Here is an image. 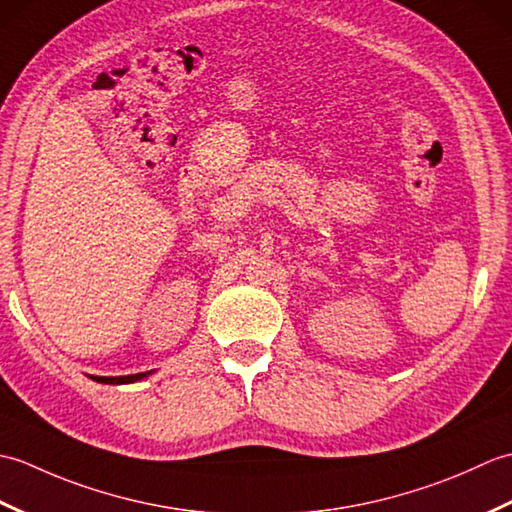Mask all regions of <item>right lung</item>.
I'll use <instances>...</instances> for the list:
<instances>
[{
	"mask_svg": "<svg viewBox=\"0 0 512 512\" xmlns=\"http://www.w3.org/2000/svg\"><path fill=\"white\" fill-rule=\"evenodd\" d=\"M149 376V372L143 374H129V376H92L96 383H105V385H123V383H136V380Z\"/></svg>",
	"mask_w": 512,
	"mask_h": 512,
	"instance_id": "obj_1",
	"label": "right lung"
}]
</instances>
